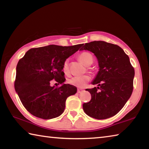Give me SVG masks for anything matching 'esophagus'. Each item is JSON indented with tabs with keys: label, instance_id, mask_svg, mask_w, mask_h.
Masks as SVG:
<instances>
[{
	"label": "esophagus",
	"instance_id": "obj_1",
	"mask_svg": "<svg viewBox=\"0 0 149 149\" xmlns=\"http://www.w3.org/2000/svg\"><path fill=\"white\" fill-rule=\"evenodd\" d=\"M83 91H84V90L81 89H77V92L78 93H81L83 92Z\"/></svg>",
	"mask_w": 149,
	"mask_h": 149
}]
</instances>
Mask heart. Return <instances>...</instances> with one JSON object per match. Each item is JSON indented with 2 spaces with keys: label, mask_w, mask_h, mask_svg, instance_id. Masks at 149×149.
Returning <instances> with one entry per match:
<instances>
[{
  "label": "heart",
  "mask_w": 149,
  "mask_h": 149,
  "mask_svg": "<svg viewBox=\"0 0 149 149\" xmlns=\"http://www.w3.org/2000/svg\"><path fill=\"white\" fill-rule=\"evenodd\" d=\"M78 58L81 62L84 65L89 66V65H91L93 62V58L91 54L87 52H84L81 53ZM63 72L65 74L68 75L69 74V68H68V63L67 60L64 62V64H63L62 67ZM90 80V77L89 75H83V76L80 77H72L68 80V82L70 85H74L77 87L82 88L85 86L87 83Z\"/></svg>",
  "instance_id": "obj_1"
}]
</instances>
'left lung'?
<instances>
[{
  "mask_svg": "<svg viewBox=\"0 0 149 149\" xmlns=\"http://www.w3.org/2000/svg\"><path fill=\"white\" fill-rule=\"evenodd\" d=\"M89 50L97 57L99 72L91 84L97 87L87 89L91 95L83 104L85 114L98 120L114 116L124 107L133 91L134 68L122 48L102 41L85 43L80 50Z\"/></svg>",
  "mask_w": 149,
  "mask_h": 149,
  "instance_id": "left-lung-1",
  "label": "left lung"
}]
</instances>
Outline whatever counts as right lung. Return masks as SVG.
I'll return each instance as SVG.
<instances>
[{"instance_id":"obj_1","label":"right lung","mask_w":149,"mask_h":149,"mask_svg":"<svg viewBox=\"0 0 149 149\" xmlns=\"http://www.w3.org/2000/svg\"><path fill=\"white\" fill-rule=\"evenodd\" d=\"M82 45H50L31 49L19 60L15 90L22 104L32 115L49 120L62 114L67 98L77 92L74 85L64 84L63 64ZM53 79L61 84L59 88L50 86V81Z\"/></svg>"}]
</instances>
